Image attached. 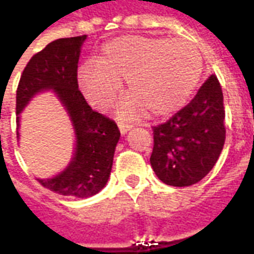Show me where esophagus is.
<instances>
[{
  "label": "esophagus",
  "instance_id": "1",
  "mask_svg": "<svg viewBox=\"0 0 254 254\" xmlns=\"http://www.w3.org/2000/svg\"><path fill=\"white\" fill-rule=\"evenodd\" d=\"M118 127H120V132H121V134H127L130 129H132V125H129V124H124V122H120L118 124Z\"/></svg>",
  "mask_w": 254,
  "mask_h": 254
}]
</instances>
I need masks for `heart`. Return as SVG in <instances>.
Instances as JSON below:
<instances>
[{
    "label": "heart",
    "mask_w": 254,
    "mask_h": 254,
    "mask_svg": "<svg viewBox=\"0 0 254 254\" xmlns=\"http://www.w3.org/2000/svg\"><path fill=\"white\" fill-rule=\"evenodd\" d=\"M202 72L201 54L187 39L122 36L109 42L98 64L78 70L85 96L98 107L116 100L120 81L127 80L132 94L120 106V116L137 118L166 116L185 105Z\"/></svg>",
    "instance_id": "1"
}]
</instances>
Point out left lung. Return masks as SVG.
Returning <instances> with one entry per match:
<instances>
[{"instance_id": "left-lung-1", "label": "left lung", "mask_w": 254, "mask_h": 254, "mask_svg": "<svg viewBox=\"0 0 254 254\" xmlns=\"http://www.w3.org/2000/svg\"><path fill=\"white\" fill-rule=\"evenodd\" d=\"M224 138L223 94L218 78L211 74L189 105L154 127L149 162L162 182L190 187L212 170Z\"/></svg>"}]
</instances>
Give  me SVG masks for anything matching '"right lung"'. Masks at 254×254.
I'll list each match as a JSON object with an SVG mask.
<instances>
[{
  "mask_svg": "<svg viewBox=\"0 0 254 254\" xmlns=\"http://www.w3.org/2000/svg\"><path fill=\"white\" fill-rule=\"evenodd\" d=\"M85 39L81 35L49 43L27 64L16 94L17 137L20 114L35 95L52 91L66 111L76 137L72 159L57 176L38 181L52 191L78 198L106 187L121 136L116 122L92 110L78 91L77 64Z\"/></svg>",
  "mask_w": 254,
  "mask_h": 254,
  "instance_id": "add662e5",
  "label": "right lung"
}]
</instances>
